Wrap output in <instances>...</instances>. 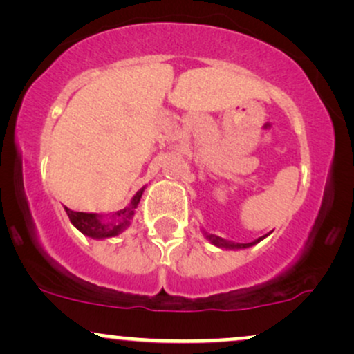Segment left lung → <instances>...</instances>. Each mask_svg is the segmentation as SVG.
Here are the masks:
<instances>
[{
	"instance_id": "1",
	"label": "left lung",
	"mask_w": 354,
	"mask_h": 354,
	"mask_svg": "<svg viewBox=\"0 0 354 354\" xmlns=\"http://www.w3.org/2000/svg\"><path fill=\"white\" fill-rule=\"evenodd\" d=\"M209 239H211V243H213V245H216V246H221V248H248V246H253L254 243H258V241H254V243H246V245H233V243H226L225 239H221L219 236H213V234H211V236H208Z\"/></svg>"
}]
</instances>
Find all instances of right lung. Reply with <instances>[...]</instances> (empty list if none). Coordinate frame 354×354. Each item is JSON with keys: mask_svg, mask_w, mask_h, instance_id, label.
Returning <instances> with one entry per match:
<instances>
[{"mask_svg": "<svg viewBox=\"0 0 354 354\" xmlns=\"http://www.w3.org/2000/svg\"><path fill=\"white\" fill-rule=\"evenodd\" d=\"M141 194H143V189L138 191L136 196L133 198L131 206L126 209L118 211L116 216L113 221H101V219L96 216V214L91 213H80V211H71L66 208V214L70 216V221L78 228L81 233L86 234V236L91 238H111L116 236L118 233H121V230L128 225V219L133 216V209L136 208L138 203H140Z\"/></svg>", "mask_w": 354, "mask_h": 354, "instance_id": "add662e5", "label": "right lung"}]
</instances>
